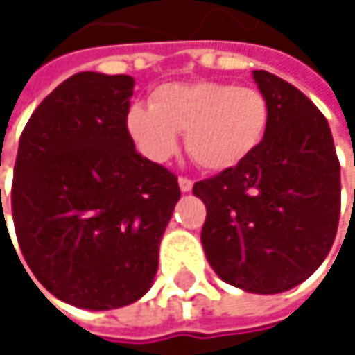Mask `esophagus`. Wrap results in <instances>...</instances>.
Returning <instances> with one entry per match:
<instances>
[{"label":"esophagus","instance_id":"esophagus-1","mask_svg":"<svg viewBox=\"0 0 355 355\" xmlns=\"http://www.w3.org/2000/svg\"><path fill=\"white\" fill-rule=\"evenodd\" d=\"M178 187H180V191H182V193H189V191L193 189V180H191V178L180 177L178 178Z\"/></svg>","mask_w":355,"mask_h":355}]
</instances>
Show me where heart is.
<instances>
[{
  "label": "heart",
  "instance_id": "1",
  "mask_svg": "<svg viewBox=\"0 0 355 355\" xmlns=\"http://www.w3.org/2000/svg\"><path fill=\"white\" fill-rule=\"evenodd\" d=\"M269 125V103L250 86L228 82L164 84L152 92L150 107L127 110L125 129L137 152L150 162H166L178 148L209 173H224L248 160Z\"/></svg>",
  "mask_w": 355,
  "mask_h": 355
}]
</instances>
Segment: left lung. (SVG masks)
Returning a JSON list of instances; mask_svg holds the SVG:
<instances>
[{
	"label": "left lung",
	"instance_id": "1",
	"mask_svg": "<svg viewBox=\"0 0 355 355\" xmlns=\"http://www.w3.org/2000/svg\"><path fill=\"white\" fill-rule=\"evenodd\" d=\"M269 103L257 152L193 193L205 203L201 245L211 269L252 294H279L309 279L337 234L341 182L327 119L298 88L257 69Z\"/></svg>",
	"mask_w": 355,
	"mask_h": 355
}]
</instances>
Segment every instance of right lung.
<instances>
[{"mask_svg":"<svg viewBox=\"0 0 355 355\" xmlns=\"http://www.w3.org/2000/svg\"><path fill=\"white\" fill-rule=\"evenodd\" d=\"M133 86L131 76L67 78L18 146L12 214L22 254L46 292L78 309H121L152 288L180 199L177 177L127 135Z\"/></svg>","mask_w":355,"mask_h":355,"instance_id":"obj_1","label":"right lung"}]
</instances>
